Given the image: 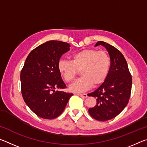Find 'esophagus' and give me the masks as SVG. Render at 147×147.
<instances>
[{
  "instance_id": "1",
  "label": "esophagus",
  "mask_w": 147,
  "mask_h": 147,
  "mask_svg": "<svg viewBox=\"0 0 147 147\" xmlns=\"http://www.w3.org/2000/svg\"><path fill=\"white\" fill-rule=\"evenodd\" d=\"M78 94V96H81V97H82V98H87V97H88V94H87L86 93H83V94Z\"/></svg>"
}]
</instances>
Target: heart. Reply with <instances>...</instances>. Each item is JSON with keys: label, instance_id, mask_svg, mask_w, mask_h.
I'll use <instances>...</instances> for the list:
<instances>
[{"label": "heart", "instance_id": "obj_1", "mask_svg": "<svg viewBox=\"0 0 147 147\" xmlns=\"http://www.w3.org/2000/svg\"><path fill=\"white\" fill-rule=\"evenodd\" d=\"M72 60L60 59L58 71L66 82L73 81L81 71L82 76L69 86L73 93H82L98 86L106 80L111 66V58L106 51L87 49L74 53Z\"/></svg>", "mask_w": 147, "mask_h": 147}]
</instances>
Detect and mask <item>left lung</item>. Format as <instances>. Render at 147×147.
<instances>
[{
  "label": "left lung",
  "mask_w": 147,
  "mask_h": 147,
  "mask_svg": "<svg viewBox=\"0 0 147 147\" xmlns=\"http://www.w3.org/2000/svg\"><path fill=\"white\" fill-rule=\"evenodd\" d=\"M102 45L111 58L108 75L103 84L89 96L95 97L96 106L89 109L92 117L99 121H106L115 117L123 110L130 99L132 78L127 62L120 51L104 41H98L94 46Z\"/></svg>",
  "instance_id": "8db88e82"
}]
</instances>
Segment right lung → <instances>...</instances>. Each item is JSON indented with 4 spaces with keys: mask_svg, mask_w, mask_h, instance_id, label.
<instances>
[{
    "mask_svg": "<svg viewBox=\"0 0 147 147\" xmlns=\"http://www.w3.org/2000/svg\"><path fill=\"white\" fill-rule=\"evenodd\" d=\"M70 45L49 41L30 53L21 72V93L29 108L41 118L53 119L63 112L73 93L61 90L66 85L61 79L58 63Z\"/></svg>",
    "mask_w": 147,
    "mask_h": 147,
    "instance_id": "1",
    "label": "right lung"
}]
</instances>
